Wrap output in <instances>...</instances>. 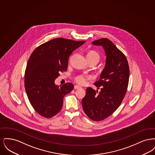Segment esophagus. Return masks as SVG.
<instances>
[{
    "label": "esophagus",
    "mask_w": 155,
    "mask_h": 155,
    "mask_svg": "<svg viewBox=\"0 0 155 155\" xmlns=\"http://www.w3.org/2000/svg\"><path fill=\"white\" fill-rule=\"evenodd\" d=\"M81 87L79 86V85H75L74 86V89H78L81 88Z\"/></svg>",
    "instance_id": "34e87169"
}]
</instances>
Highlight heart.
<instances>
[{
  "mask_svg": "<svg viewBox=\"0 0 155 155\" xmlns=\"http://www.w3.org/2000/svg\"><path fill=\"white\" fill-rule=\"evenodd\" d=\"M87 59H94L96 60V61H98L100 60V56L99 54L94 51H91L90 52H89L87 54ZM92 79V77L91 75H86V74H81L79 75L78 76H77L75 78V81L80 85H84L87 83V81L91 80Z\"/></svg>",
  "mask_w": 155,
  "mask_h": 155,
  "instance_id": "heart-1",
  "label": "heart"
}]
</instances>
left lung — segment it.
<instances>
[{"mask_svg":"<svg viewBox=\"0 0 155 155\" xmlns=\"http://www.w3.org/2000/svg\"><path fill=\"white\" fill-rule=\"evenodd\" d=\"M92 44L103 47L106 54L105 66L100 78L94 83L101 91L88 87L82 99L83 110L89 118L101 121L112 114L122 102L128 85L130 70L125 55L107 38Z\"/></svg>","mask_w":155,"mask_h":155,"instance_id":"left-lung-1","label":"left lung"}]
</instances>
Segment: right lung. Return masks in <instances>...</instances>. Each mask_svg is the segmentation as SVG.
Returning <instances> with one entry per match:
<instances>
[{"label": "right lung", "instance_id": "1", "mask_svg": "<svg viewBox=\"0 0 155 155\" xmlns=\"http://www.w3.org/2000/svg\"><path fill=\"white\" fill-rule=\"evenodd\" d=\"M85 41L55 38L39 46L32 53L25 73V89L32 106L41 116L50 118L61 110L63 97L74 85L58 86L55 80L66 71L70 56Z\"/></svg>", "mask_w": 155, "mask_h": 155}]
</instances>
